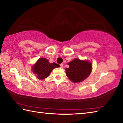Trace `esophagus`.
Instances as JSON below:
<instances>
[{
  "mask_svg": "<svg viewBox=\"0 0 123 123\" xmlns=\"http://www.w3.org/2000/svg\"><path fill=\"white\" fill-rule=\"evenodd\" d=\"M60 67H61V68H63V63L60 64Z\"/></svg>",
  "mask_w": 123,
  "mask_h": 123,
  "instance_id": "34e87169",
  "label": "esophagus"
}]
</instances>
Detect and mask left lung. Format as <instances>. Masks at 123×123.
<instances>
[{"mask_svg":"<svg viewBox=\"0 0 123 123\" xmlns=\"http://www.w3.org/2000/svg\"><path fill=\"white\" fill-rule=\"evenodd\" d=\"M69 67L66 68V75L73 82L77 83L86 79L90 75L92 64L87 61L75 59L68 63Z\"/></svg>","mask_w":123,"mask_h":123,"instance_id":"1","label":"left lung"}]
</instances>
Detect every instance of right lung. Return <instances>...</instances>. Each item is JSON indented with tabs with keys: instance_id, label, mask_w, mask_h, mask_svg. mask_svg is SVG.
<instances>
[{
	"instance_id": "obj_1",
	"label": "right lung",
	"mask_w": 123,
	"mask_h": 123,
	"mask_svg": "<svg viewBox=\"0 0 123 123\" xmlns=\"http://www.w3.org/2000/svg\"><path fill=\"white\" fill-rule=\"evenodd\" d=\"M59 67V64L54 62L50 63L48 60L44 58H41L33 67V71L36 74L39 79L43 80L49 75L53 69Z\"/></svg>"
}]
</instances>
